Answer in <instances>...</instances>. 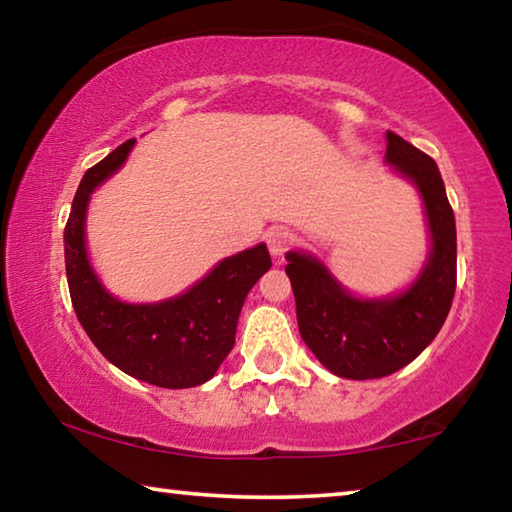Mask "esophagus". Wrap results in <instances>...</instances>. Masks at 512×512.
Instances as JSON below:
<instances>
[{
    "label": "esophagus",
    "instance_id": "1",
    "mask_svg": "<svg viewBox=\"0 0 512 512\" xmlns=\"http://www.w3.org/2000/svg\"><path fill=\"white\" fill-rule=\"evenodd\" d=\"M293 244H296V235L287 228H271L266 232V246L273 257H282Z\"/></svg>",
    "mask_w": 512,
    "mask_h": 512
}]
</instances>
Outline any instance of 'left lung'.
Instances as JSON below:
<instances>
[{
	"label": "left lung",
	"mask_w": 512,
	"mask_h": 512,
	"mask_svg": "<svg viewBox=\"0 0 512 512\" xmlns=\"http://www.w3.org/2000/svg\"><path fill=\"white\" fill-rule=\"evenodd\" d=\"M386 162L420 189L431 253L422 273L395 298L359 300L318 259L287 253L302 341L334 375L379 379L411 363L436 339L456 291V221L438 164L393 131Z\"/></svg>",
	"instance_id": "obj_1"
}]
</instances>
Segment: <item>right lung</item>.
I'll use <instances>...</instances> for the list:
<instances>
[{
    "label": "right lung",
    "instance_id": "right-lung-1",
    "mask_svg": "<svg viewBox=\"0 0 512 512\" xmlns=\"http://www.w3.org/2000/svg\"><path fill=\"white\" fill-rule=\"evenodd\" d=\"M128 140L85 171L65 225V271L76 318L90 341L119 370L160 388H192L214 377L235 345L237 320L248 291L271 268L266 244L225 257L183 296L128 305L112 298L85 253L90 194L124 164Z\"/></svg>",
    "mask_w": 512,
    "mask_h": 512
}]
</instances>
